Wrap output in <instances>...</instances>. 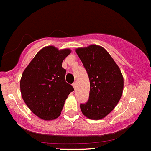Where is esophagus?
<instances>
[{"mask_svg":"<svg viewBox=\"0 0 151 151\" xmlns=\"http://www.w3.org/2000/svg\"><path fill=\"white\" fill-rule=\"evenodd\" d=\"M72 85H73V88H74V89H76V88H77V83H74L72 84Z\"/></svg>","mask_w":151,"mask_h":151,"instance_id":"1","label":"esophagus"}]
</instances>
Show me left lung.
<instances>
[{
	"instance_id": "8db88e82",
	"label": "left lung",
	"mask_w": 151,
	"mask_h": 151,
	"mask_svg": "<svg viewBox=\"0 0 151 151\" xmlns=\"http://www.w3.org/2000/svg\"><path fill=\"white\" fill-rule=\"evenodd\" d=\"M90 80L89 99L80 104L85 117L100 120L118 104L123 90L121 69L104 47L91 45L76 49Z\"/></svg>"
}]
</instances>
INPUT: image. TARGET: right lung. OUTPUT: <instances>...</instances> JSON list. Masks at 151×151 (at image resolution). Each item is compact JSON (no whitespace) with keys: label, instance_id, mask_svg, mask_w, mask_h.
I'll return each instance as SVG.
<instances>
[{"label":"right lung","instance_id":"right-lung-1","mask_svg":"<svg viewBox=\"0 0 151 151\" xmlns=\"http://www.w3.org/2000/svg\"><path fill=\"white\" fill-rule=\"evenodd\" d=\"M47 46L39 50L22 73L21 95L33 114L45 121L60 116L65 101L74 88L65 80L62 62L71 53Z\"/></svg>","mask_w":151,"mask_h":151}]
</instances>
